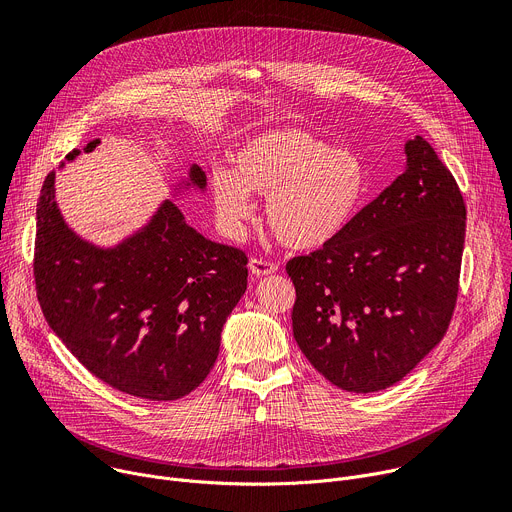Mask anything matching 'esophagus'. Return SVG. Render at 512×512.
Instances as JSON below:
<instances>
[{
	"label": "esophagus",
	"instance_id": "34e87169",
	"mask_svg": "<svg viewBox=\"0 0 512 512\" xmlns=\"http://www.w3.org/2000/svg\"><path fill=\"white\" fill-rule=\"evenodd\" d=\"M249 269H251L253 276H271V274H276V271H278V265L274 261H265V259L253 257L249 261Z\"/></svg>",
	"mask_w": 512,
	"mask_h": 512
}]
</instances>
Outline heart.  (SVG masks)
Returning a JSON list of instances; mask_svg holds the SVG:
<instances>
[{
	"mask_svg": "<svg viewBox=\"0 0 512 512\" xmlns=\"http://www.w3.org/2000/svg\"><path fill=\"white\" fill-rule=\"evenodd\" d=\"M249 193L267 195L263 216L278 241L311 251L342 234L368 193V170L348 148L286 127L255 135L234 154V173L212 175L214 206L222 226L236 234L253 214Z\"/></svg>",
	"mask_w": 512,
	"mask_h": 512,
	"instance_id": "obj_1",
	"label": "heart"
}]
</instances>
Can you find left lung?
<instances>
[{"instance_id": "1", "label": "left lung", "mask_w": 512, "mask_h": 512, "mask_svg": "<svg viewBox=\"0 0 512 512\" xmlns=\"http://www.w3.org/2000/svg\"><path fill=\"white\" fill-rule=\"evenodd\" d=\"M405 154V173L342 234L286 263L296 344L344 391L401 381L445 337L455 313L465 201L422 135Z\"/></svg>"}]
</instances>
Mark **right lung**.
Wrapping results in <instances>:
<instances>
[{
    "mask_svg": "<svg viewBox=\"0 0 512 512\" xmlns=\"http://www.w3.org/2000/svg\"><path fill=\"white\" fill-rule=\"evenodd\" d=\"M191 181L206 187L199 166ZM247 263L245 251L187 226L173 201L140 234L100 251L65 226L55 173L43 183L32 259L43 315L80 364L117 391L173 401L199 387L247 290Z\"/></svg>",
    "mask_w": 512,
    "mask_h": 512,
    "instance_id": "1",
    "label": "right lung"
}]
</instances>
